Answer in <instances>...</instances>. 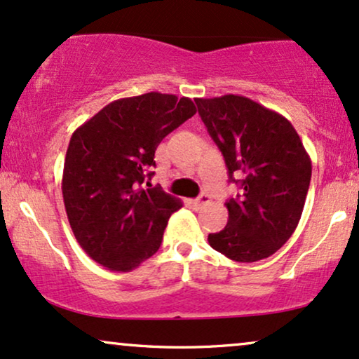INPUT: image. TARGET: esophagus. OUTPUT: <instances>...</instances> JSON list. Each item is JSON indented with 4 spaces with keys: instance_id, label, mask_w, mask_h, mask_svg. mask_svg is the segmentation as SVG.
<instances>
[{
    "instance_id": "34e87169",
    "label": "esophagus",
    "mask_w": 359,
    "mask_h": 359,
    "mask_svg": "<svg viewBox=\"0 0 359 359\" xmlns=\"http://www.w3.org/2000/svg\"><path fill=\"white\" fill-rule=\"evenodd\" d=\"M208 202H210V197H208L207 194H201L197 198H195L194 203H195V207L201 208V207H203V205H207Z\"/></svg>"
}]
</instances>
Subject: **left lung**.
<instances>
[{"mask_svg":"<svg viewBox=\"0 0 359 359\" xmlns=\"http://www.w3.org/2000/svg\"><path fill=\"white\" fill-rule=\"evenodd\" d=\"M195 104L225 158L230 182L242 189L225 202L229 222L208 235V243L233 262L269 258L300 222L311 180L310 156L292 122L252 99L225 94Z\"/></svg>","mask_w":359,"mask_h":359,"instance_id":"1","label":"left lung"}]
</instances>
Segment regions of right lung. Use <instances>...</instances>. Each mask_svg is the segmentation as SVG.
Here are the masks:
<instances>
[{
  "instance_id": "1",
  "label": "right lung",
  "mask_w": 359,
  "mask_h": 359,
  "mask_svg": "<svg viewBox=\"0 0 359 359\" xmlns=\"http://www.w3.org/2000/svg\"><path fill=\"white\" fill-rule=\"evenodd\" d=\"M195 112L189 97L147 93L107 104L74 130L62 198L74 237L94 262L130 271L158 250L182 202L144 182L162 139Z\"/></svg>"
}]
</instances>
